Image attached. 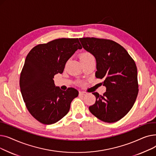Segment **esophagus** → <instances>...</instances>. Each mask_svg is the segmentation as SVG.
<instances>
[{
	"mask_svg": "<svg viewBox=\"0 0 156 156\" xmlns=\"http://www.w3.org/2000/svg\"><path fill=\"white\" fill-rule=\"evenodd\" d=\"M86 94H87V93L85 92H79L80 95H85Z\"/></svg>",
	"mask_w": 156,
	"mask_h": 156,
	"instance_id": "1",
	"label": "esophagus"
}]
</instances>
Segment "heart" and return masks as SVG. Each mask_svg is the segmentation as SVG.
<instances>
[{
  "label": "heart",
  "mask_w": 156,
  "mask_h": 156,
  "mask_svg": "<svg viewBox=\"0 0 156 156\" xmlns=\"http://www.w3.org/2000/svg\"><path fill=\"white\" fill-rule=\"evenodd\" d=\"M80 59L81 61H87V60H95V58L92 54L86 52L81 54L80 56Z\"/></svg>",
  "instance_id": "heart-1"
}]
</instances>
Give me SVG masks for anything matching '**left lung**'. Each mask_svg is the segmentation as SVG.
<instances>
[{
	"mask_svg": "<svg viewBox=\"0 0 156 156\" xmlns=\"http://www.w3.org/2000/svg\"><path fill=\"white\" fill-rule=\"evenodd\" d=\"M83 48L97 62L95 76L104 79L106 92L96 97L89 111L100 120L114 122L132 108L138 93L137 68L126 49L112 40L86 37L79 38Z\"/></svg>",
	"mask_w": 156,
	"mask_h": 156,
	"instance_id": "obj_1",
	"label": "left lung"
}]
</instances>
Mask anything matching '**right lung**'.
I'll return each instance as SVG.
<instances>
[{
    "mask_svg": "<svg viewBox=\"0 0 156 156\" xmlns=\"http://www.w3.org/2000/svg\"><path fill=\"white\" fill-rule=\"evenodd\" d=\"M78 38H59L39 44L28 54L22 69L20 86L27 108L41 123L51 125L65 116L78 91L69 88L63 91L53 80L62 73L65 64L78 49Z\"/></svg>",
    "mask_w": 156,
    "mask_h": 156,
    "instance_id": "1",
    "label": "right lung"
}]
</instances>
